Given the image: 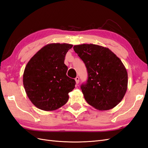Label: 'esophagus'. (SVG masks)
Returning a JSON list of instances; mask_svg holds the SVG:
<instances>
[{"mask_svg":"<svg viewBox=\"0 0 148 148\" xmlns=\"http://www.w3.org/2000/svg\"><path fill=\"white\" fill-rule=\"evenodd\" d=\"M75 82H76V84H78L79 82V78L78 77H76L75 78Z\"/></svg>","mask_w":148,"mask_h":148,"instance_id":"34e87169","label":"esophagus"}]
</instances>
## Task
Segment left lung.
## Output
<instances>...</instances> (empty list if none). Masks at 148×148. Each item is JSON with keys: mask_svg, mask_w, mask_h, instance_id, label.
<instances>
[{"mask_svg": "<svg viewBox=\"0 0 148 148\" xmlns=\"http://www.w3.org/2000/svg\"><path fill=\"white\" fill-rule=\"evenodd\" d=\"M73 49L87 69V82L81 86L86 101L99 110L114 108L127 89V72L121 60L108 48L97 45H78Z\"/></svg>", "mask_w": 148, "mask_h": 148, "instance_id": "left-lung-1", "label": "left lung"}]
</instances>
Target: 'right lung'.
<instances>
[{"label": "right lung", "instance_id": "right-lung-1", "mask_svg": "<svg viewBox=\"0 0 148 148\" xmlns=\"http://www.w3.org/2000/svg\"><path fill=\"white\" fill-rule=\"evenodd\" d=\"M68 43H50L42 48L27 62L23 85L27 97L38 108L53 111L67 102L75 81L66 75L64 64Z\"/></svg>", "mask_w": 148, "mask_h": 148}]
</instances>
